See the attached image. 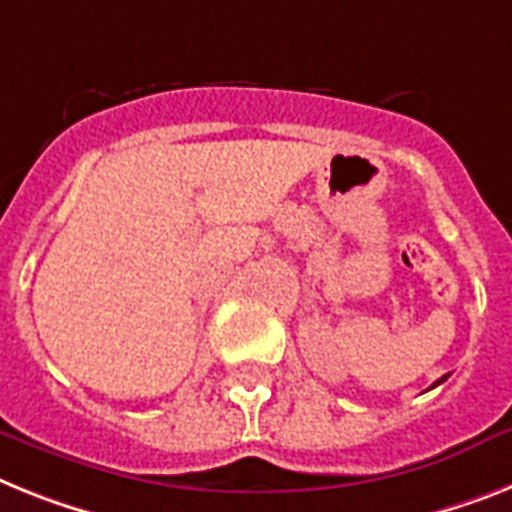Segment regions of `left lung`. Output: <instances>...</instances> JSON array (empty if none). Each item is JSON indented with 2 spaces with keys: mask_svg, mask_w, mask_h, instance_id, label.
Listing matches in <instances>:
<instances>
[{
  "mask_svg": "<svg viewBox=\"0 0 512 512\" xmlns=\"http://www.w3.org/2000/svg\"><path fill=\"white\" fill-rule=\"evenodd\" d=\"M445 380H448V375H442V377H440V380H437V382H435V385H432V388H437V385H440V382H445Z\"/></svg>",
  "mask_w": 512,
  "mask_h": 512,
  "instance_id": "1",
  "label": "left lung"
}]
</instances>
